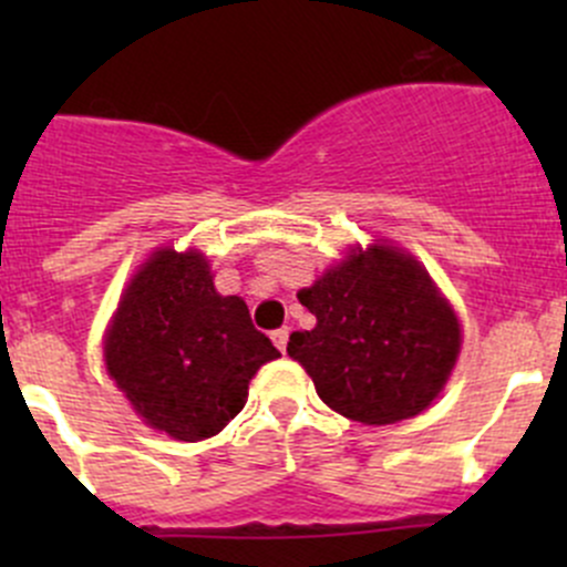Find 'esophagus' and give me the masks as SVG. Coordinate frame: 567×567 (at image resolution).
<instances>
[{"instance_id":"1","label":"esophagus","mask_w":567,"mask_h":567,"mask_svg":"<svg viewBox=\"0 0 567 567\" xmlns=\"http://www.w3.org/2000/svg\"><path fill=\"white\" fill-rule=\"evenodd\" d=\"M288 337H290L288 326H282V329H277V331H274V334H271L274 346H277L282 353H285V348H288Z\"/></svg>"}]
</instances>
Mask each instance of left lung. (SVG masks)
<instances>
[{
	"label": "left lung",
	"mask_w": 567,
	"mask_h": 567,
	"mask_svg": "<svg viewBox=\"0 0 567 567\" xmlns=\"http://www.w3.org/2000/svg\"><path fill=\"white\" fill-rule=\"evenodd\" d=\"M299 301L316 329L293 331L288 357L337 414L394 425L442 394L461 357L455 307L427 268L390 238L351 244Z\"/></svg>",
	"instance_id": "1"
}]
</instances>
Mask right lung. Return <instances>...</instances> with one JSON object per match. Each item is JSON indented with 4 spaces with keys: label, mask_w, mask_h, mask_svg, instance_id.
Segmentation results:
<instances>
[{
    "label": "right lung",
    "mask_w": 567,
    "mask_h": 567,
    "mask_svg": "<svg viewBox=\"0 0 567 567\" xmlns=\"http://www.w3.org/2000/svg\"><path fill=\"white\" fill-rule=\"evenodd\" d=\"M104 364L147 427L175 442L225 431L249 381L279 357L241 296H221L205 251L162 244L136 266L104 329Z\"/></svg>",
    "instance_id": "right-lung-1"
}]
</instances>
